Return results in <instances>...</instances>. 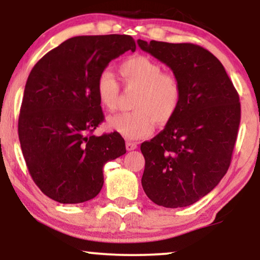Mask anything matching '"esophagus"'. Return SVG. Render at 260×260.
<instances>
[{
  "mask_svg": "<svg viewBox=\"0 0 260 260\" xmlns=\"http://www.w3.org/2000/svg\"><path fill=\"white\" fill-rule=\"evenodd\" d=\"M125 147H126L127 151H131V150H135V149L137 148V144L134 143V142H126Z\"/></svg>",
  "mask_w": 260,
  "mask_h": 260,
  "instance_id": "obj_1",
  "label": "esophagus"
}]
</instances>
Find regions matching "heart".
<instances>
[{"mask_svg":"<svg viewBox=\"0 0 260 260\" xmlns=\"http://www.w3.org/2000/svg\"><path fill=\"white\" fill-rule=\"evenodd\" d=\"M124 86L137 90L131 112L110 116L106 125L126 140H140L175 116L182 98V87L175 74L163 72L162 66L145 55L130 56L119 63ZM99 104L108 111L115 110L119 97V83L109 70L99 73L95 81Z\"/></svg>","mask_w":260,"mask_h":260,"instance_id":"obj_1","label":"heart"}]
</instances>
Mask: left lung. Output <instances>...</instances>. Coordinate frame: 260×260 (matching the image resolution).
<instances>
[{
	"mask_svg": "<svg viewBox=\"0 0 260 260\" xmlns=\"http://www.w3.org/2000/svg\"><path fill=\"white\" fill-rule=\"evenodd\" d=\"M137 44L166 63L182 87L175 116L141 144L142 187L156 205L187 207L214 189L229 170L240 124L239 95L222 63L201 46Z\"/></svg>",
	"mask_w": 260,
	"mask_h": 260,
	"instance_id": "1",
	"label": "left lung"
}]
</instances>
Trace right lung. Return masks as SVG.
I'll use <instances>...</instances> for the list:
<instances>
[{
  "mask_svg": "<svg viewBox=\"0 0 260 260\" xmlns=\"http://www.w3.org/2000/svg\"><path fill=\"white\" fill-rule=\"evenodd\" d=\"M136 44L129 35H81L63 41L35 63L19 117L28 172L40 190L60 204L97 197L103 167L124 155L117 133L92 135L104 120L95 93L99 73Z\"/></svg>",
  "mask_w": 260,
  "mask_h": 260,
  "instance_id": "add662e5",
  "label": "right lung"
}]
</instances>
